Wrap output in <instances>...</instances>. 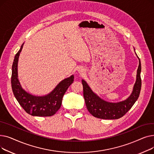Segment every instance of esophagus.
I'll return each instance as SVG.
<instances>
[{"instance_id":"1","label":"esophagus","mask_w":154,"mask_h":154,"mask_svg":"<svg viewBox=\"0 0 154 154\" xmlns=\"http://www.w3.org/2000/svg\"><path fill=\"white\" fill-rule=\"evenodd\" d=\"M79 72L80 73V74H83L84 73V69H82V68H80V69H79Z\"/></svg>"}]
</instances>
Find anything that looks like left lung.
Listing matches in <instances>:
<instances>
[{"mask_svg": "<svg viewBox=\"0 0 154 154\" xmlns=\"http://www.w3.org/2000/svg\"><path fill=\"white\" fill-rule=\"evenodd\" d=\"M140 72L141 63L139 59L137 79L132 94L125 100L117 103H110L101 99L92 91L85 80H82L84 97L88 112L95 117L102 119H118L123 117L139 97L142 85Z\"/></svg>", "mask_w": 154, "mask_h": 154, "instance_id": "1", "label": "left lung"}]
</instances>
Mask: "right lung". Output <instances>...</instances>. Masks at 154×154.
<instances>
[{"label": "right lung", "mask_w": 154, "mask_h": 154, "mask_svg": "<svg viewBox=\"0 0 154 154\" xmlns=\"http://www.w3.org/2000/svg\"><path fill=\"white\" fill-rule=\"evenodd\" d=\"M20 50L15 54L12 67L11 84L15 97L20 106L27 114L38 117H50L54 115L60 108L62 97L69 87L74 82V75L63 80L49 94L37 97L26 92L22 89L17 78V63Z\"/></svg>", "instance_id": "add662e5"}]
</instances>
